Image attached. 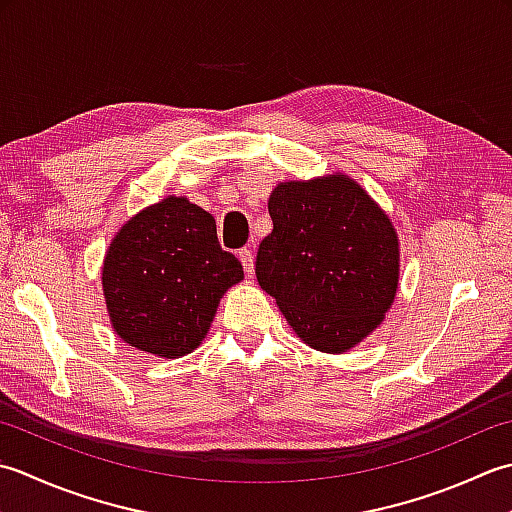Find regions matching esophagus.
Instances as JSON below:
<instances>
[{"label": "esophagus", "mask_w": 512, "mask_h": 512, "mask_svg": "<svg viewBox=\"0 0 512 512\" xmlns=\"http://www.w3.org/2000/svg\"><path fill=\"white\" fill-rule=\"evenodd\" d=\"M238 258H241L245 274L252 276L254 274V254H252V249H241V252H238Z\"/></svg>", "instance_id": "34e87169"}]
</instances>
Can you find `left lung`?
<instances>
[{
    "instance_id": "8db88e82",
    "label": "left lung",
    "mask_w": 512,
    "mask_h": 512,
    "mask_svg": "<svg viewBox=\"0 0 512 512\" xmlns=\"http://www.w3.org/2000/svg\"><path fill=\"white\" fill-rule=\"evenodd\" d=\"M256 278L309 347L342 353L380 325L400 274L389 216L344 174L280 183Z\"/></svg>"
}]
</instances>
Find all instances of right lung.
Here are the masks:
<instances>
[{
  "label": "right lung",
  "mask_w": 512,
  "mask_h": 512,
  "mask_svg": "<svg viewBox=\"0 0 512 512\" xmlns=\"http://www.w3.org/2000/svg\"><path fill=\"white\" fill-rule=\"evenodd\" d=\"M243 265L218 243L216 221L187 198L168 196L114 236L103 294L117 336L161 358L194 351Z\"/></svg>",
  "instance_id": "right-lung-1"
}]
</instances>
